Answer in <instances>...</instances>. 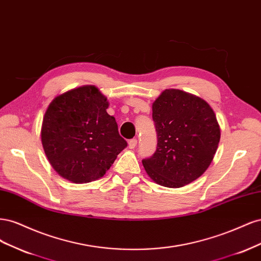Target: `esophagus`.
Segmentation results:
<instances>
[{
    "instance_id": "obj_1",
    "label": "esophagus",
    "mask_w": 261,
    "mask_h": 261,
    "mask_svg": "<svg viewBox=\"0 0 261 261\" xmlns=\"http://www.w3.org/2000/svg\"><path fill=\"white\" fill-rule=\"evenodd\" d=\"M137 146V139L136 138H133V139H130L129 141H128V147H129V149H134Z\"/></svg>"
}]
</instances>
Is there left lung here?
<instances>
[{
	"label": "left lung",
	"mask_w": 261,
	"mask_h": 261,
	"mask_svg": "<svg viewBox=\"0 0 261 261\" xmlns=\"http://www.w3.org/2000/svg\"><path fill=\"white\" fill-rule=\"evenodd\" d=\"M158 144L143 160L155 183L177 188L203 174L220 141V127L206 101L187 92L167 89L152 105Z\"/></svg>",
	"instance_id": "obj_1"
}]
</instances>
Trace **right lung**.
I'll return each instance as SVG.
<instances>
[{
  "mask_svg": "<svg viewBox=\"0 0 261 261\" xmlns=\"http://www.w3.org/2000/svg\"><path fill=\"white\" fill-rule=\"evenodd\" d=\"M107 98L94 86H84L55 98L41 128L44 152L53 169L74 183L106 174L127 147L115 117L107 113Z\"/></svg>",
  "mask_w": 261,
  "mask_h": 261,
  "instance_id": "right-lung-1",
  "label": "right lung"
}]
</instances>
